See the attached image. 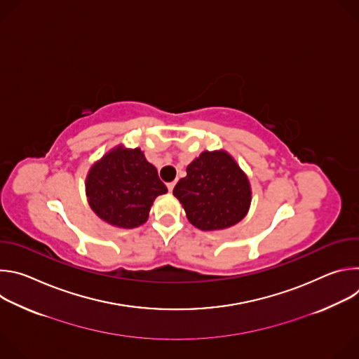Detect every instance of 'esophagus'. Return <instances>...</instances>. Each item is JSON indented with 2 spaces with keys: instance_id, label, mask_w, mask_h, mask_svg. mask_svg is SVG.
Segmentation results:
<instances>
[{
  "instance_id": "esophagus-1",
  "label": "esophagus",
  "mask_w": 359,
  "mask_h": 359,
  "mask_svg": "<svg viewBox=\"0 0 359 359\" xmlns=\"http://www.w3.org/2000/svg\"><path fill=\"white\" fill-rule=\"evenodd\" d=\"M175 186H176V182H170V183H168V189H169V191H172V190L175 189Z\"/></svg>"
}]
</instances>
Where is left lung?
<instances>
[{"label":"left lung","instance_id":"left-lung-1","mask_svg":"<svg viewBox=\"0 0 359 359\" xmlns=\"http://www.w3.org/2000/svg\"><path fill=\"white\" fill-rule=\"evenodd\" d=\"M173 189L189 222L204 231L238 223L247 213L251 190L247 176L226 151H203Z\"/></svg>","mask_w":359,"mask_h":359}]
</instances>
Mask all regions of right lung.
Wrapping results in <instances>:
<instances>
[{
  "label": "right lung",
  "mask_w": 359,
  "mask_h": 359,
  "mask_svg": "<svg viewBox=\"0 0 359 359\" xmlns=\"http://www.w3.org/2000/svg\"><path fill=\"white\" fill-rule=\"evenodd\" d=\"M168 187L140 149L116 147L96 162L86 177L92 210L107 223L133 229L147 220L153 200Z\"/></svg>",
  "instance_id": "1"
}]
</instances>
